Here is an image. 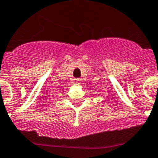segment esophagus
Instances as JSON below:
<instances>
[{"instance_id": "1", "label": "esophagus", "mask_w": 158, "mask_h": 158, "mask_svg": "<svg viewBox=\"0 0 158 158\" xmlns=\"http://www.w3.org/2000/svg\"><path fill=\"white\" fill-rule=\"evenodd\" d=\"M75 81H76V82H77V83H80L81 81V78H76Z\"/></svg>"}]
</instances>
